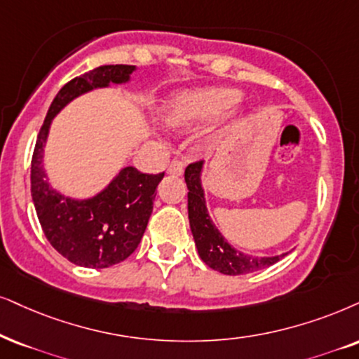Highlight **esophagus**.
Here are the masks:
<instances>
[{"mask_svg":"<svg viewBox=\"0 0 359 359\" xmlns=\"http://www.w3.org/2000/svg\"><path fill=\"white\" fill-rule=\"evenodd\" d=\"M184 169H185V162L182 161V158L175 157V158H172L169 167H167V172H169V174H174V175H182Z\"/></svg>","mask_w":359,"mask_h":359,"instance_id":"1","label":"esophagus"}]
</instances>
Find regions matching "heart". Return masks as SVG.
Wrapping results in <instances>:
<instances>
[{"label":"heart","instance_id":"obj_1","mask_svg":"<svg viewBox=\"0 0 359 359\" xmlns=\"http://www.w3.org/2000/svg\"><path fill=\"white\" fill-rule=\"evenodd\" d=\"M238 94L232 89L189 90L169 102L165 119L174 127H190L197 122L222 114L237 101Z\"/></svg>","mask_w":359,"mask_h":359}]
</instances>
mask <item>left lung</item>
<instances>
[{
  "mask_svg": "<svg viewBox=\"0 0 359 359\" xmlns=\"http://www.w3.org/2000/svg\"><path fill=\"white\" fill-rule=\"evenodd\" d=\"M201 169L202 161L189 164L185 169V182L189 189L187 202L190 230H192L195 243H197L198 255L205 262V265L224 275H247L266 269L278 262L281 257L287 255L283 253L280 257H250L230 247L219 230L215 229V225L212 224V220L208 219L201 187Z\"/></svg>",
  "mask_w": 359,
  "mask_h": 359,
  "instance_id": "obj_1",
  "label": "left lung"
}]
</instances>
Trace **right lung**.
<instances>
[{
  "label": "right lung",
  "mask_w": 359,
  "mask_h": 359,
  "mask_svg": "<svg viewBox=\"0 0 359 359\" xmlns=\"http://www.w3.org/2000/svg\"><path fill=\"white\" fill-rule=\"evenodd\" d=\"M133 71L130 65L99 66L62 86L49 106L31 158V195L41 229L54 250L88 269H107L133 255L146 232L164 172L146 174L126 167L97 197L76 202L54 192L44 180L43 146L51 119L67 102L94 88L124 83Z\"/></svg>",
  "instance_id": "add662e5"
}]
</instances>
